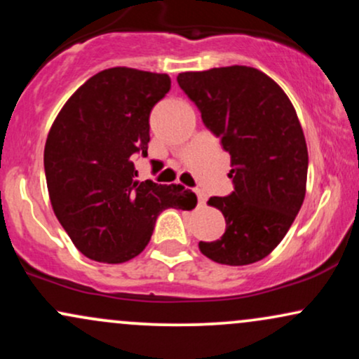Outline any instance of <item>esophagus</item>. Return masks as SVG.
<instances>
[{"mask_svg":"<svg viewBox=\"0 0 359 359\" xmlns=\"http://www.w3.org/2000/svg\"><path fill=\"white\" fill-rule=\"evenodd\" d=\"M196 196H197V201H199V204H205L208 196H205L204 191H196Z\"/></svg>","mask_w":359,"mask_h":359,"instance_id":"obj_1","label":"esophagus"}]
</instances>
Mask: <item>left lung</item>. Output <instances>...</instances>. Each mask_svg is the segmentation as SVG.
Segmentation results:
<instances>
[{"label":"left lung","instance_id":"obj_1","mask_svg":"<svg viewBox=\"0 0 359 359\" xmlns=\"http://www.w3.org/2000/svg\"><path fill=\"white\" fill-rule=\"evenodd\" d=\"M177 82L231 155L234 191L208 201L226 231L201 241V253L221 265L259 262L283 240L306 197L309 155L294 104L271 77L246 65L182 72Z\"/></svg>","mask_w":359,"mask_h":359}]
</instances>
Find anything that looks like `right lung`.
<instances>
[{"mask_svg":"<svg viewBox=\"0 0 359 359\" xmlns=\"http://www.w3.org/2000/svg\"><path fill=\"white\" fill-rule=\"evenodd\" d=\"M168 90L167 74L106 69L57 114L43 151L48 197L84 257L125 263L145 250L163 209L196 208L180 184L137 180L133 155L147 156L150 111Z\"/></svg>","mask_w":359,"mask_h":359,"instance_id":"1","label":"right lung"}]
</instances>
